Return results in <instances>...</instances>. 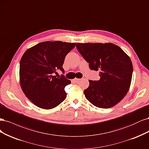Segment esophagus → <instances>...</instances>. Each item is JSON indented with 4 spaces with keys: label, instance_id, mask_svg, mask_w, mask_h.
Listing matches in <instances>:
<instances>
[{
    "label": "esophagus",
    "instance_id": "esophagus-1",
    "mask_svg": "<svg viewBox=\"0 0 149 149\" xmlns=\"http://www.w3.org/2000/svg\"><path fill=\"white\" fill-rule=\"evenodd\" d=\"M80 79H77V78H75V79H74V81H75V82H78V81H80Z\"/></svg>",
    "mask_w": 149,
    "mask_h": 149
}]
</instances>
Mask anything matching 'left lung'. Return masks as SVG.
I'll return each mask as SVG.
<instances>
[{
    "instance_id": "8db88e82",
    "label": "left lung",
    "mask_w": 149,
    "mask_h": 149,
    "mask_svg": "<svg viewBox=\"0 0 149 149\" xmlns=\"http://www.w3.org/2000/svg\"><path fill=\"white\" fill-rule=\"evenodd\" d=\"M77 49L89 64L90 69L100 70L99 80H89L84 90L86 98L94 106L109 108L127 94L133 68L129 57L113 43H77Z\"/></svg>"
}]
</instances>
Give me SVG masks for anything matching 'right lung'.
Returning a JSON list of instances; mask_svg holds the SVG:
<instances>
[{
    "label": "right lung",
    "instance_id": "obj_1",
    "mask_svg": "<svg viewBox=\"0 0 149 149\" xmlns=\"http://www.w3.org/2000/svg\"><path fill=\"white\" fill-rule=\"evenodd\" d=\"M76 43L45 41L27 49L20 62V81L23 93L38 107L54 108L65 99L64 90L70 81L57 70L64 73L62 68L65 57Z\"/></svg>",
    "mask_w": 149,
    "mask_h": 149
}]
</instances>
